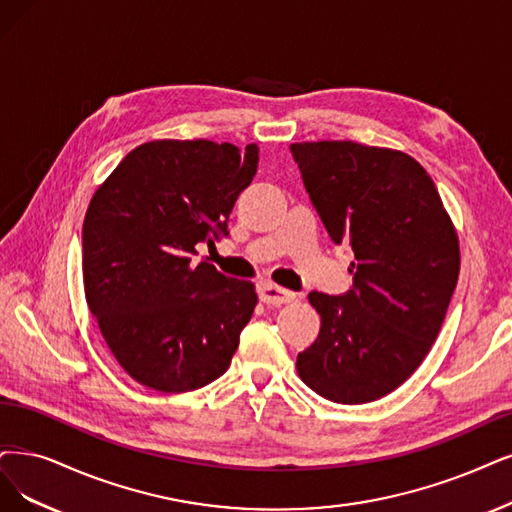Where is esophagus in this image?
<instances>
[{
	"mask_svg": "<svg viewBox=\"0 0 512 512\" xmlns=\"http://www.w3.org/2000/svg\"><path fill=\"white\" fill-rule=\"evenodd\" d=\"M259 299L263 301V304L282 306V304H289V301H293L295 293L282 289L278 285H272V282H263V285H259Z\"/></svg>",
	"mask_w": 512,
	"mask_h": 512,
	"instance_id": "obj_1",
	"label": "esophagus"
}]
</instances>
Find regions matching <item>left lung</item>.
I'll return each mask as SVG.
<instances>
[{"mask_svg": "<svg viewBox=\"0 0 512 512\" xmlns=\"http://www.w3.org/2000/svg\"><path fill=\"white\" fill-rule=\"evenodd\" d=\"M291 151L327 234L356 259L344 297L308 295L320 333L297 354V373L333 403H371L407 382L437 339L458 285V232L405 151L354 141Z\"/></svg>", "mask_w": 512, "mask_h": 512, "instance_id": "left-lung-1", "label": "left lung"}]
</instances>
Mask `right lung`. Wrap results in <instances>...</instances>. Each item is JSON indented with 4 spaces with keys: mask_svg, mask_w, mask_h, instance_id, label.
Returning <instances> with one entry per match:
<instances>
[{
    "mask_svg": "<svg viewBox=\"0 0 512 512\" xmlns=\"http://www.w3.org/2000/svg\"><path fill=\"white\" fill-rule=\"evenodd\" d=\"M259 162L206 139L135 147L94 192L82 232L84 293L132 380L179 394L217 380L257 306L255 285L194 263L196 244L227 236V219Z\"/></svg>",
    "mask_w": 512,
    "mask_h": 512,
    "instance_id": "add662e5",
    "label": "right lung"
}]
</instances>
